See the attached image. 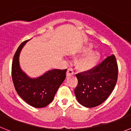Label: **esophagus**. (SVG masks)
Returning <instances> with one entry per match:
<instances>
[{"label":"esophagus","mask_w":131,"mask_h":131,"mask_svg":"<svg viewBox=\"0 0 131 131\" xmlns=\"http://www.w3.org/2000/svg\"><path fill=\"white\" fill-rule=\"evenodd\" d=\"M72 74H74V70H73L72 68H68V70H67V76H70V75H72Z\"/></svg>","instance_id":"1"}]
</instances>
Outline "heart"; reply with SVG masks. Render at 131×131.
Masks as SVG:
<instances>
[{"instance_id":"heart-1","label":"heart","mask_w":131,"mask_h":131,"mask_svg":"<svg viewBox=\"0 0 131 131\" xmlns=\"http://www.w3.org/2000/svg\"><path fill=\"white\" fill-rule=\"evenodd\" d=\"M91 49V46L85 48L83 51V53H88ZM100 55L97 51H92L85 55L82 59H80L77 63V68L82 71H87L92 69L97 64L99 60Z\"/></svg>"}]
</instances>
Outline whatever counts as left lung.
Returning <instances> with one entry per match:
<instances>
[{
  "mask_svg": "<svg viewBox=\"0 0 131 131\" xmlns=\"http://www.w3.org/2000/svg\"><path fill=\"white\" fill-rule=\"evenodd\" d=\"M117 76L118 67L114 55L91 70L77 74L78 85L74 90L77 101L87 108L101 104L114 90Z\"/></svg>",
  "mask_w": 131,
  "mask_h": 131,
  "instance_id": "left-lung-1",
  "label": "left lung"
}]
</instances>
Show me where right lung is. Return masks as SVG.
<instances>
[{"label":"right lung","instance_id":"add662e5","mask_svg":"<svg viewBox=\"0 0 131 131\" xmlns=\"http://www.w3.org/2000/svg\"><path fill=\"white\" fill-rule=\"evenodd\" d=\"M20 44L14 55L12 65V77L17 94L29 105L35 108H43L51 103L55 95L66 78L67 69L49 70L36 78H30L21 70L19 56L27 42Z\"/></svg>","mask_w":131,"mask_h":131}]
</instances>
